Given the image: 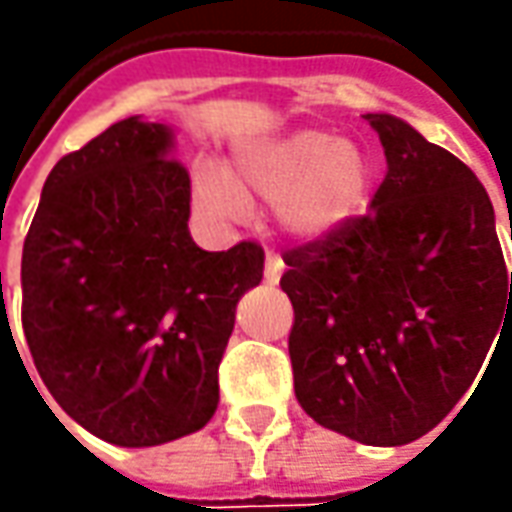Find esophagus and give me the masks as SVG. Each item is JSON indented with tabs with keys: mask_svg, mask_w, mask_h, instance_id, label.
Returning a JSON list of instances; mask_svg holds the SVG:
<instances>
[{
	"mask_svg": "<svg viewBox=\"0 0 512 512\" xmlns=\"http://www.w3.org/2000/svg\"><path fill=\"white\" fill-rule=\"evenodd\" d=\"M282 270H285V262H282L276 253H267L265 256V282L267 285H279V279H282Z\"/></svg>",
	"mask_w": 512,
	"mask_h": 512,
	"instance_id": "esophagus-1",
	"label": "esophagus"
}]
</instances>
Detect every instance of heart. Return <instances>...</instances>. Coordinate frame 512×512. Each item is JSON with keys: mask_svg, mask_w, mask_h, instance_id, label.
I'll list each match as a JSON object with an SVG mask.
<instances>
[{"mask_svg": "<svg viewBox=\"0 0 512 512\" xmlns=\"http://www.w3.org/2000/svg\"><path fill=\"white\" fill-rule=\"evenodd\" d=\"M364 187L362 150L313 128L247 145L230 176L213 165L196 170V202L207 216L236 222L250 202H265L296 239H316L342 225L362 202Z\"/></svg>", "mask_w": 512, "mask_h": 512, "instance_id": "obj_1", "label": "heart"}]
</instances>
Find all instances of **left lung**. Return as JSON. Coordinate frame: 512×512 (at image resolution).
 Wrapping results in <instances>:
<instances>
[{"instance_id": "obj_1", "label": "left lung", "mask_w": 512, "mask_h": 512, "mask_svg": "<svg viewBox=\"0 0 512 512\" xmlns=\"http://www.w3.org/2000/svg\"><path fill=\"white\" fill-rule=\"evenodd\" d=\"M364 119L387 173L364 216L285 253L287 350L313 422L399 447L459 404L499 327L512 339V273L476 173L390 113Z\"/></svg>"}]
</instances>
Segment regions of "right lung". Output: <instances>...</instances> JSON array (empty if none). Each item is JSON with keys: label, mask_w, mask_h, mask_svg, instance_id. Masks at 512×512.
I'll use <instances>...</instances> for the list:
<instances>
[{"label": "right lung", "mask_w": 512, "mask_h": 512, "mask_svg": "<svg viewBox=\"0 0 512 512\" xmlns=\"http://www.w3.org/2000/svg\"><path fill=\"white\" fill-rule=\"evenodd\" d=\"M173 130L139 116L56 162L22 250V327L56 404L93 436L153 447L202 430L236 305L265 250L193 242Z\"/></svg>", "instance_id": "1"}]
</instances>
